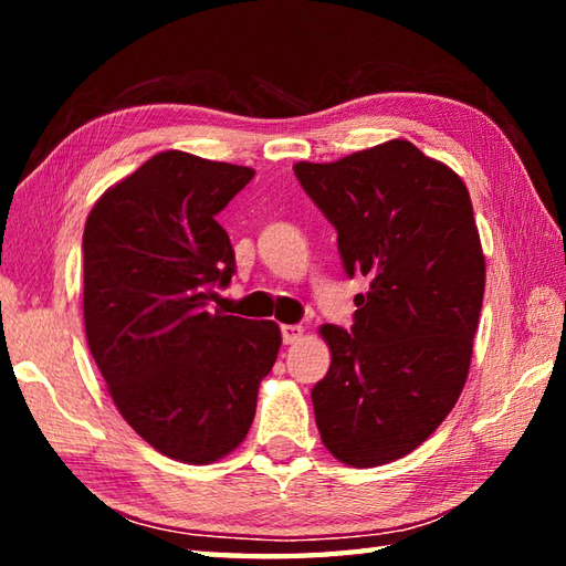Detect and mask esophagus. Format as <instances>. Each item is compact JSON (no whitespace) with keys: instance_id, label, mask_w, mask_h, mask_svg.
Listing matches in <instances>:
<instances>
[{"instance_id":"esophagus-1","label":"esophagus","mask_w":566,"mask_h":566,"mask_svg":"<svg viewBox=\"0 0 566 566\" xmlns=\"http://www.w3.org/2000/svg\"><path fill=\"white\" fill-rule=\"evenodd\" d=\"M304 338V328L302 326H282V340L286 345H294Z\"/></svg>"}]
</instances>
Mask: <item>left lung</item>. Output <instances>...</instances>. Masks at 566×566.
Wrapping results in <instances>:
<instances>
[{"label":"left lung","instance_id":"8db88e82","mask_svg":"<svg viewBox=\"0 0 566 566\" xmlns=\"http://www.w3.org/2000/svg\"><path fill=\"white\" fill-rule=\"evenodd\" d=\"M294 175L338 231L347 276L369 280L350 333L321 326V440L350 467L401 460L448 418L472 363L486 282L472 199L460 175L401 138L296 163Z\"/></svg>","mask_w":566,"mask_h":566}]
</instances>
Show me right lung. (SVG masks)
Instances as JSON below:
<instances>
[{
  "label": "right lung",
  "instance_id": "obj_1",
  "mask_svg": "<svg viewBox=\"0 0 566 566\" xmlns=\"http://www.w3.org/2000/svg\"><path fill=\"white\" fill-rule=\"evenodd\" d=\"M255 177L182 150L153 155L84 223V333L118 413L165 457L211 464L245 440L280 353L274 321L211 311L235 252L216 221Z\"/></svg>",
  "mask_w": 566,
  "mask_h": 566
}]
</instances>
